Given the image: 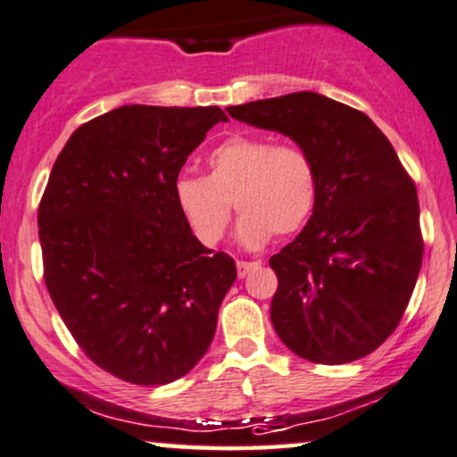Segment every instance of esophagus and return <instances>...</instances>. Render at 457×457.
Instances as JSON below:
<instances>
[{
  "instance_id": "1",
  "label": "esophagus",
  "mask_w": 457,
  "mask_h": 457,
  "mask_svg": "<svg viewBox=\"0 0 457 457\" xmlns=\"http://www.w3.org/2000/svg\"><path fill=\"white\" fill-rule=\"evenodd\" d=\"M236 267H238V276L245 278L248 271H253L254 267H259V263H257V261H238Z\"/></svg>"
}]
</instances>
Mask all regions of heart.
<instances>
[{
	"label": "heart",
	"instance_id": "obj_1",
	"mask_svg": "<svg viewBox=\"0 0 457 457\" xmlns=\"http://www.w3.org/2000/svg\"><path fill=\"white\" fill-rule=\"evenodd\" d=\"M209 178L184 173L173 198L187 228L204 246L228 232L232 203L242 212L238 240L261 248L271 236L301 232L318 203V169L301 144L234 133L209 154Z\"/></svg>",
	"mask_w": 457,
	"mask_h": 457
}]
</instances>
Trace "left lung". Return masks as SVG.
I'll return each instance as SVG.
<instances>
[{
	"instance_id": "1",
	"label": "left lung",
	"mask_w": 457,
	"mask_h": 457,
	"mask_svg": "<svg viewBox=\"0 0 457 457\" xmlns=\"http://www.w3.org/2000/svg\"><path fill=\"white\" fill-rule=\"evenodd\" d=\"M228 112L292 137L318 169L312 219L270 259L278 337L326 366L370 355L403 318L424 253L416 184L397 152L368 114L313 91Z\"/></svg>"
}]
</instances>
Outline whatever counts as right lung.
Returning <instances> with one entry per match:
<instances>
[{
    "label": "right lung",
    "mask_w": 457,
    "mask_h": 457,
    "mask_svg": "<svg viewBox=\"0 0 457 457\" xmlns=\"http://www.w3.org/2000/svg\"><path fill=\"white\" fill-rule=\"evenodd\" d=\"M219 106H120L83 123L39 203L44 279L96 366L142 386L181 378L209 349L229 254L204 248L175 204L187 156Z\"/></svg>",
    "instance_id": "obj_1"
}]
</instances>
